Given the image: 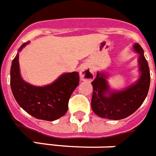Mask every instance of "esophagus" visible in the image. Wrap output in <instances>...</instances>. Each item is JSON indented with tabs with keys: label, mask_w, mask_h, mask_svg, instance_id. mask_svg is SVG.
Listing matches in <instances>:
<instances>
[{
	"label": "esophagus",
	"mask_w": 156,
	"mask_h": 156,
	"mask_svg": "<svg viewBox=\"0 0 156 156\" xmlns=\"http://www.w3.org/2000/svg\"><path fill=\"white\" fill-rule=\"evenodd\" d=\"M80 76L81 80L91 81L94 78V74H93L92 69L88 65L84 64V65L82 66L80 70Z\"/></svg>",
	"instance_id": "1"
}]
</instances>
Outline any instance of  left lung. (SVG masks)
I'll return each mask as SVG.
<instances>
[{
    "instance_id": "1",
    "label": "left lung",
    "mask_w": 156,
    "mask_h": 156,
    "mask_svg": "<svg viewBox=\"0 0 156 156\" xmlns=\"http://www.w3.org/2000/svg\"><path fill=\"white\" fill-rule=\"evenodd\" d=\"M133 50L139 54V79L121 90L112 89L108 83V74L98 72L92 82L93 93L91 106L101 118L120 120L129 117L141 106L147 96L150 87V69L139 43H134Z\"/></svg>"
}]
</instances>
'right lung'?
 <instances>
[{
  "mask_svg": "<svg viewBox=\"0 0 156 156\" xmlns=\"http://www.w3.org/2000/svg\"><path fill=\"white\" fill-rule=\"evenodd\" d=\"M29 43H25L20 47L12 62V93L17 104L31 116L41 120H56L68 111L69 98L79 84V73H63L51 84L44 86H35L26 82L20 72L19 52Z\"/></svg>",
  "mask_w": 156,
  "mask_h": 156,
  "instance_id": "1",
  "label": "right lung"
}]
</instances>
